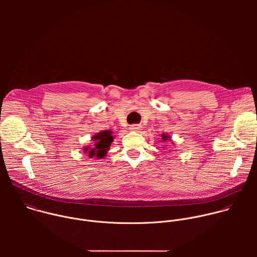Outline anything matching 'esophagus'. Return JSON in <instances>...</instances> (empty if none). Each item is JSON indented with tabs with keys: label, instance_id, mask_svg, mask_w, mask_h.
I'll use <instances>...</instances> for the list:
<instances>
[{
	"label": "esophagus",
	"instance_id": "esophagus-1",
	"mask_svg": "<svg viewBox=\"0 0 257 257\" xmlns=\"http://www.w3.org/2000/svg\"><path fill=\"white\" fill-rule=\"evenodd\" d=\"M141 128H142V127H141L140 124H133V125H130V127H129V129L132 130V131H138V130H140Z\"/></svg>",
	"mask_w": 257,
	"mask_h": 257
}]
</instances>
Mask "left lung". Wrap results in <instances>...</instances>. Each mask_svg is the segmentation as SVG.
Here are the masks:
<instances>
[{"mask_svg": "<svg viewBox=\"0 0 257 257\" xmlns=\"http://www.w3.org/2000/svg\"><path fill=\"white\" fill-rule=\"evenodd\" d=\"M161 141L162 142H167V141H172V137L169 135V134H165V133H163L162 135H161ZM171 143H173V142H171ZM174 144V143H173Z\"/></svg>", "mask_w": 257, "mask_h": 257, "instance_id": "1", "label": "left lung"}]
</instances>
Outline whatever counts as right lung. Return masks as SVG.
<instances>
[{"label":"right lung","mask_w":257,"mask_h":257,"mask_svg":"<svg viewBox=\"0 0 257 257\" xmlns=\"http://www.w3.org/2000/svg\"><path fill=\"white\" fill-rule=\"evenodd\" d=\"M91 141H93V144L83 148V153L87 154L88 158L90 159H103L104 157H106L109 146H111V143L114 141L113 132L111 130H103L95 133L91 137Z\"/></svg>","instance_id":"obj_1"}]
</instances>
